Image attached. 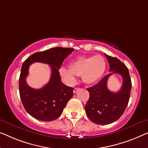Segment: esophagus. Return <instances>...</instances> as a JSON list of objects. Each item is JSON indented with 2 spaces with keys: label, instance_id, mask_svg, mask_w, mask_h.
Instances as JSON below:
<instances>
[{
  "label": "esophagus",
  "instance_id": "1",
  "mask_svg": "<svg viewBox=\"0 0 148 148\" xmlns=\"http://www.w3.org/2000/svg\"><path fill=\"white\" fill-rule=\"evenodd\" d=\"M81 89L80 88H79V87H75V88H74V90H73V93H77V92L79 91V90H80Z\"/></svg>",
  "mask_w": 148,
  "mask_h": 148
}]
</instances>
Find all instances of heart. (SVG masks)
<instances>
[{
  "instance_id": "obj_1",
  "label": "heart",
  "mask_w": 148,
  "mask_h": 148,
  "mask_svg": "<svg viewBox=\"0 0 148 148\" xmlns=\"http://www.w3.org/2000/svg\"><path fill=\"white\" fill-rule=\"evenodd\" d=\"M106 63L99 55L94 56L79 57L69 64V69L61 67L59 73L69 84L76 82L77 76H81L83 81L87 84H92L99 80L103 75Z\"/></svg>"
}]
</instances>
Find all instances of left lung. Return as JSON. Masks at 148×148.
<instances>
[{
  "label": "left lung",
  "mask_w": 148,
  "mask_h": 148,
  "mask_svg": "<svg viewBox=\"0 0 148 148\" xmlns=\"http://www.w3.org/2000/svg\"><path fill=\"white\" fill-rule=\"evenodd\" d=\"M110 64V71L97 84L87 89L89 99L85 106L87 117L93 123L107 125L119 119L124 113L129 102L132 81L129 71L125 64L116 57L105 54ZM113 73L121 74L123 84L119 92H110L106 87L108 77Z\"/></svg>",
  "instance_id": "obj_1"
}]
</instances>
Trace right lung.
Here are the masks:
<instances>
[{"mask_svg":"<svg viewBox=\"0 0 148 148\" xmlns=\"http://www.w3.org/2000/svg\"><path fill=\"white\" fill-rule=\"evenodd\" d=\"M73 50L60 47L52 48L34 53L23 63L19 77V93L25 110L34 118L44 121L55 120L62 114L68 101L72 97L73 88L61 82L59 70L64 59ZM35 62L48 64L51 69L49 83L38 90L32 88L26 82L29 65Z\"/></svg>","mask_w":148,"mask_h":148,"instance_id":"add662e5","label":"right lung"}]
</instances>
